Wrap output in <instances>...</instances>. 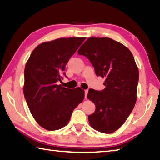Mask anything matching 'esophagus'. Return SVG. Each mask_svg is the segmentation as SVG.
<instances>
[{
    "label": "esophagus",
    "instance_id": "obj_1",
    "mask_svg": "<svg viewBox=\"0 0 160 160\" xmlns=\"http://www.w3.org/2000/svg\"><path fill=\"white\" fill-rule=\"evenodd\" d=\"M84 92H85V99H86V97H87V94H88V90H84Z\"/></svg>",
    "mask_w": 160,
    "mask_h": 160
}]
</instances>
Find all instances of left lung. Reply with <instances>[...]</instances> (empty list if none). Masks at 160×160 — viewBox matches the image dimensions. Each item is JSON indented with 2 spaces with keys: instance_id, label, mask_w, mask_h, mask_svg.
<instances>
[{
  "instance_id": "1",
  "label": "left lung",
  "mask_w": 160,
  "mask_h": 160,
  "mask_svg": "<svg viewBox=\"0 0 160 160\" xmlns=\"http://www.w3.org/2000/svg\"><path fill=\"white\" fill-rule=\"evenodd\" d=\"M86 56L98 77L105 78L102 90L89 89L87 95L95 104L88 116L91 127L111 134L123 125L137 101L138 70L132 52L108 38H89L78 51Z\"/></svg>"
}]
</instances>
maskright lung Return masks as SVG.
<instances>
[{
	"label": "right lung",
	"instance_id": "1",
	"mask_svg": "<svg viewBox=\"0 0 160 160\" xmlns=\"http://www.w3.org/2000/svg\"><path fill=\"white\" fill-rule=\"evenodd\" d=\"M86 38H58L39 44L24 70L23 95L33 118L49 131L68 125L72 111L84 98L81 88L58 85L65 65ZM66 77V76H65Z\"/></svg>",
	"mask_w": 160,
	"mask_h": 160
}]
</instances>
